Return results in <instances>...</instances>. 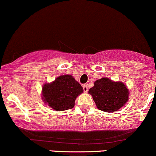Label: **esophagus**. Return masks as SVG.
<instances>
[{"label":"esophagus","instance_id":"34e87169","mask_svg":"<svg viewBox=\"0 0 156 156\" xmlns=\"http://www.w3.org/2000/svg\"><path fill=\"white\" fill-rule=\"evenodd\" d=\"M83 89L84 92H88V86L86 85V84H84V85H83Z\"/></svg>","mask_w":156,"mask_h":156}]
</instances>
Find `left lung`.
Listing matches in <instances>:
<instances>
[{
	"instance_id": "8db88e82",
	"label": "left lung",
	"mask_w": 156,
	"mask_h": 156,
	"mask_svg": "<svg viewBox=\"0 0 156 156\" xmlns=\"http://www.w3.org/2000/svg\"><path fill=\"white\" fill-rule=\"evenodd\" d=\"M89 94L92 96L98 109L110 113L119 110L128 102L129 91L122 82L103 78L94 82Z\"/></svg>"
}]
</instances>
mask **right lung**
<instances>
[{"mask_svg":"<svg viewBox=\"0 0 156 156\" xmlns=\"http://www.w3.org/2000/svg\"><path fill=\"white\" fill-rule=\"evenodd\" d=\"M83 92V87L72 76L65 75L44 84L42 98L53 110L65 111L74 107L76 98Z\"/></svg>","mask_w":156,"mask_h":156,"instance_id":"right-lung-1","label":"right lung"}]
</instances>
